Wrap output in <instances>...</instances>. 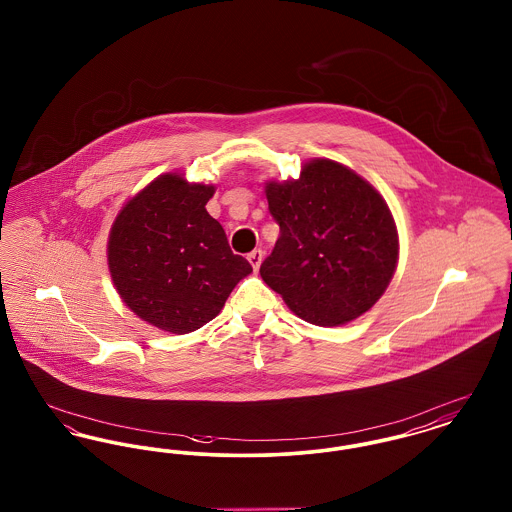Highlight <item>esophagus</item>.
<instances>
[{
    "mask_svg": "<svg viewBox=\"0 0 512 512\" xmlns=\"http://www.w3.org/2000/svg\"><path fill=\"white\" fill-rule=\"evenodd\" d=\"M247 261L251 263L253 271H259V267H261V261H263V251H261V249H253V251L247 255Z\"/></svg>",
    "mask_w": 512,
    "mask_h": 512,
    "instance_id": "obj_1",
    "label": "esophagus"
}]
</instances>
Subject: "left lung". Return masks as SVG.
I'll list each match as a JSON object with an SVG mask.
<instances>
[{
	"label": "left lung",
	"instance_id": "1",
	"mask_svg": "<svg viewBox=\"0 0 512 512\" xmlns=\"http://www.w3.org/2000/svg\"><path fill=\"white\" fill-rule=\"evenodd\" d=\"M280 238L261 278L303 321L338 327L385 294L398 263V232L381 193L348 166L311 158L298 180L267 181Z\"/></svg>",
	"mask_w": 512,
	"mask_h": 512
}]
</instances>
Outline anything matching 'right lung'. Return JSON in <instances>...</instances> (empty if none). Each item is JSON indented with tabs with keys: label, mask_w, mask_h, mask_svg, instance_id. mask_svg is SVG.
<instances>
[{
	"label": "right lung",
	"mask_w": 512,
	"mask_h": 512,
	"mask_svg": "<svg viewBox=\"0 0 512 512\" xmlns=\"http://www.w3.org/2000/svg\"><path fill=\"white\" fill-rule=\"evenodd\" d=\"M216 187L168 172L133 195L108 236V269L121 301L172 334L212 321L251 265L234 255L205 209Z\"/></svg>",
	"instance_id": "1"
}]
</instances>
